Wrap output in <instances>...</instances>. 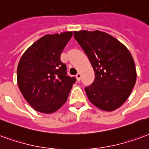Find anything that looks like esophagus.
<instances>
[{"label":"esophagus","mask_w":149,"mask_h":149,"mask_svg":"<svg viewBox=\"0 0 149 149\" xmlns=\"http://www.w3.org/2000/svg\"><path fill=\"white\" fill-rule=\"evenodd\" d=\"M81 77H82L81 74H80V73L77 74H76V79H77V81H80V79H81Z\"/></svg>","instance_id":"esophagus-1"}]
</instances>
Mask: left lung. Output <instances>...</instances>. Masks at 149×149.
Listing matches in <instances>:
<instances>
[{
    "label": "left lung",
    "mask_w": 149,
    "mask_h": 149,
    "mask_svg": "<svg viewBox=\"0 0 149 149\" xmlns=\"http://www.w3.org/2000/svg\"><path fill=\"white\" fill-rule=\"evenodd\" d=\"M94 71V82L85 88L88 99L104 111L112 112L125 102L136 80L133 58L126 47L104 31H74Z\"/></svg>",
    "instance_id": "obj_1"
}]
</instances>
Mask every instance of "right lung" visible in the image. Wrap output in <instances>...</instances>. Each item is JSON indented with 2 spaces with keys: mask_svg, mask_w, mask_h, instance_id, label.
Instances as JSON below:
<instances>
[{
  "mask_svg": "<svg viewBox=\"0 0 149 149\" xmlns=\"http://www.w3.org/2000/svg\"><path fill=\"white\" fill-rule=\"evenodd\" d=\"M72 31L45 35L26 50L17 67V84L23 97L36 110L52 113L67 102L74 78L67 75L60 55Z\"/></svg>",
  "mask_w": 149,
  "mask_h": 149,
  "instance_id": "right-lung-1",
  "label": "right lung"
}]
</instances>
